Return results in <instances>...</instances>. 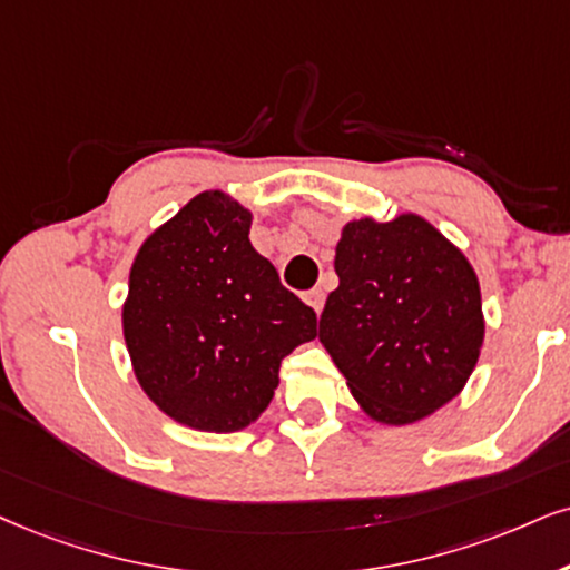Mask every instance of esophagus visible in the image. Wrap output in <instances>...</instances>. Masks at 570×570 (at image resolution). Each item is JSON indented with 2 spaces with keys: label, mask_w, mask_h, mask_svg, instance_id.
I'll list each match as a JSON object with an SVG mask.
<instances>
[{
  "label": "esophagus",
  "mask_w": 570,
  "mask_h": 570,
  "mask_svg": "<svg viewBox=\"0 0 570 570\" xmlns=\"http://www.w3.org/2000/svg\"><path fill=\"white\" fill-rule=\"evenodd\" d=\"M305 302L315 309V313H321L323 305H326V294H323V289H309L305 292Z\"/></svg>",
  "instance_id": "obj_1"
}]
</instances>
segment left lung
I'll use <instances>...</instances> for the list:
<instances>
[{
	"label": "left lung",
	"mask_w": 570,
	"mask_h": 570,
	"mask_svg": "<svg viewBox=\"0 0 570 570\" xmlns=\"http://www.w3.org/2000/svg\"><path fill=\"white\" fill-rule=\"evenodd\" d=\"M318 338L373 421L405 426L450 402L484 342L479 278L429 220L344 226Z\"/></svg>",
	"instance_id": "8db88e82"
}]
</instances>
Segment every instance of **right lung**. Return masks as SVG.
Wrapping results in <instances>:
<instances>
[{
    "label": "right lung",
    "mask_w": 570,
    "mask_h": 570,
    "mask_svg": "<svg viewBox=\"0 0 570 570\" xmlns=\"http://www.w3.org/2000/svg\"><path fill=\"white\" fill-rule=\"evenodd\" d=\"M252 215L202 191L141 244L124 336L147 397L189 429L232 434L268 407L281 360L318 336L315 309L249 244Z\"/></svg>",
    "instance_id": "1"
}]
</instances>
